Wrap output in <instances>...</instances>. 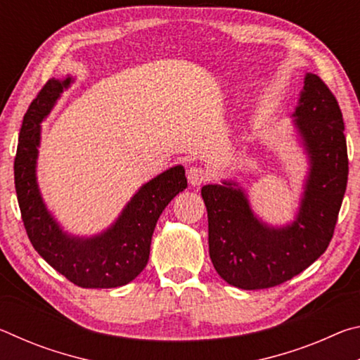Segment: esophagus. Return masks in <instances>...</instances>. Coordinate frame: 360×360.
I'll return each instance as SVG.
<instances>
[{
  "label": "esophagus",
  "mask_w": 360,
  "mask_h": 360,
  "mask_svg": "<svg viewBox=\"0 0 360 360\" xmlns=\"http://www.w3.org/2000/svg\"><path fill=\"white\" fill-rule=\"evenodd\" d=\"M208 178H210L208 172H206V169L202 167L195 165V167H191L187 169V179L193 187L203 184L205 181H208Z\"/></svg>",
  "instance_id": "34e87169"
}]
</instances>
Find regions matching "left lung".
Segmentation results:
<instances>
[{
	"mask_svg": "<svg viewBox=\"0 0 360 360\" xmlns=\"http://www.w3.org/2000/svg\"><path fill=\"white\" fill-rule=\"evenodd\" d=\"M295 125L311 168L300 211L284 229L260 222L235 182L205 186L210 257L235 288H275L318 260L330 243L348 182L345 122L335 95L319 76L304 77Z\"/></svg>",
	"mask_w": 360,
	"mask_h": 360,
	"instance_id": "8db88e82",
	"label": "left lung"
}]
</instances>
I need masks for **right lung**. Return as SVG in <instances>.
I'll return each mask as SVG.
<instances>
[{
  "label": "right lung",
  "mask_w": 360,
  "mask_h": 360,
  "mask_svg": "<svg viewBox=\"0 0 360 360\" xmlns=\"http://www.w3.org/2000/svg\"><path fill=\"white\" fill-rule=\"evenodd\" d=\"M71 82L51 79L23 115L14 160V182L20 214L33 248L49 265L85 289L125 285L148 265L150 240L165 206L187 187L181 165L167 169L136 192L111 229L94 238L66 235L46 210L36 184L41 120L51 112Z\"/></svg>",
  "instance_id": "obj_1"
}]
</instances>
